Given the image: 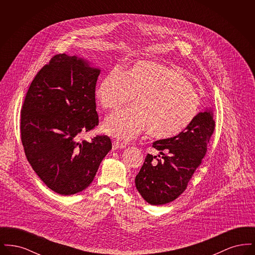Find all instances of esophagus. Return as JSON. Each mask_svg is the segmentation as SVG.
<instances>
[{
	"label": "esophagus",
	"mask_w": 255,
	"mask_h": 255,
	"mask_svg": "<svg viewBox=\"0 0 255 255\" xmlns=\"http://www.w3.org/2000/svg\"><path fill=\"white\" fill-rule=\"evenodd\" d=\"M124 147H126V145H125V144H123L122 142H120V141H118V140L113 141V150L122 149V148H124Z\"/></svg>",
	"instance_id": "esophagus-1"
}]
</instances>
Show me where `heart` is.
<instances>
[{"label":"heart","instance_id":"heart-1","mask_svg":"<svg viewBox=\"0 0 255 255\" xmlns=\"http://www.w3.org/2000/svg\"><path fill=\"white\" fill-rule=\"evenodd\" d=\"M99 105L116 112L133 99L131 111L109 117L103 131L128 141L143 132L154 139L182 133L196 119L200 98L179 71L153 62H139L122 73L113 69L96 90Z\"/></svg>","mask_w":255,"mask_h":255}]
</instances>
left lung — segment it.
<instances>
[{
  "label": "left lung",
  "instance_id": "8db88e82",
  "mask_svg": "<svg viewBox=\"0 0 255 255\" xmlns=\"http://www.w3.org/2000/svg\"><path fill=\"white\" fill-rule=\"evenodd\" d=\"M214 128L213 113L206 110L179 135L153 143L159 155L148 154L134 179L136 189L147 203L165 205L182 194L202 163Z\"/></svg>",
  "mask_w": 255,
  "mask_h": 255
}]
</instances>
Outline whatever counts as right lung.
Returning <instances> with one entry per match:
<instances>
[{"mask_svg": "<svg viewBox=\"0 0 255 255\" xmlns=\"http://www.w3.org/2000/svg\"><path fill=\"white\" fill-rule=\"evenodd\" d=\"M99 69L65 53L54 55L36 74L21 112L24 154L52 191L69 196L86 189L112 149L107 135L79 141L98 125L96 85Z\"/></svg>", "mask_w": 255, "mask_h": 255, "instance_id": "1", "label": "right lung"}]
</instances>
